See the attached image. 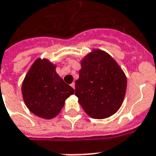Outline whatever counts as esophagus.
<instances>
[{
    "label": "esophagus",
    "mask_w": 156,
    "mask_h": 156,
    "mask_svg": "<svg viewBox=\"0 0 156 156\" xmlns=\"http://www.w3.org/2000/svg\"><path fill=\"white\" fill-rule=\"evenodd\" d=\"M70 86H71V87H72L73 88V89H74V88H75V83H71V85H70Z\"/></svg>",
    "instance_id": "obj_1"
}]
</instances>
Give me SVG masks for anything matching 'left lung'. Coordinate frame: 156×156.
<instances>
[{
    "mask_svg": "<svg viewBox=\"0 0 156 156\" xmlns=\"http://www.w3.org/2000/svg\"><path fill=\"white\" fill-rule=\"evenodd\" d=\"M75 95L85 112L95 119L116 113L122 104L126 78L118 63L106 52L94 49L81 62Z\"/></svg>",
    "mask_w": 156,
    "mask_h": 156,
    "instance_id": "8db88e82",
    "label": "left lung"
}]
</instances>
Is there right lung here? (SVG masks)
Instances as JSON below:
<instances>
[{
	"label": "right lung",
	"mask_w": 156,
	"mask_h": 156,
	"mask_svg": "<svg viewBox=\"0 0 156 156\" xmlns=\"http://www.w3.org/2000/svg\"><path fill=\"white\" fill-rule=\"evenodd\" d=\"M55 65L47 59L35 60L22 83L26 107L34 115L51 119L60 112L64 101L74 90L55 71Z\"/></svg>",
	"instance_id": "1"
}]
</instances>
